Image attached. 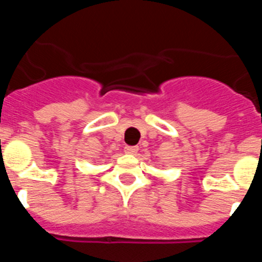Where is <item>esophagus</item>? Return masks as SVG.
Here are the masks:
<instances>
[{"instance_id": "1", "label": "esophagus", "mask_w": 262, "mask_h": 262, "mask_svg": "<svg viewBox=\"0 0 262 262\" xmlns=\"http://www.w3.org/2000/svg\"><path fill=\"white\" fill-rule=\"evenodd\" d=\"M138 151H139L138 145H126V147H124V152H126V154L135 155Z\"/></svg>"}]
</instances>
